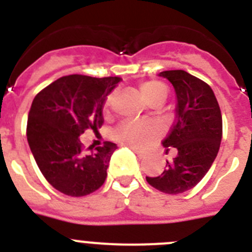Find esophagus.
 I'll use <instances>...</instances> for the list:
<instances>
[{
  "instance_id": "esophagus-1",
  "label": "esophagus",
  "mask_w": 252,
  "mask_h": 252,
  "mask_svg": "<svg viewBox=\"0 0 252 252\" xmlns=\"http://www.w3.org/2000/svg\"><path fill=\"white\" fill-rule=\"evenodd\" d=\"M131 150H132L133 153L136 154V155H137V157H139V158H144V157H145V155H146L145 151L139 150V149H131Z\"/></svg>"
}]
</instances>
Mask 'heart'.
Returning <instances> with one entry per match:
<instances>
[{"mask_svg": "<svg viewBox=\"0 0 252 252\" xmlns=\"http://www.w3.org/2000/svg\"><path fill=\"white\" fill-rule=\"evenodd\" d=\"M140 92L142 97L153 106L154 103H162L166 98L165 86L157 81H146L140 84ZM113 97L107 99V106H110ZM161 136V128L154 122H121L112 132L115 141L131 149H144L153 141Z\"/></svg>", "mask_w": 252, "mask_h": 252, "instance_id": "1", "label": "heart"}]
</instances>
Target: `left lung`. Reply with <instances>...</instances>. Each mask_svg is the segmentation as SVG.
Returning <instances> with one entry per match:
<instances>
[{"instance_id": "obj_1", "label": "left lung", "mask_w": 252, "mask_h": 252, "mask_svg": "<svg viewBox=\"0 0 252 252\" xmlns=\"http://www.w3.org/2000/svg\"><path fill=\"white\" fill-rule=\"evenodd\" d=\"M177 95V120L162 146L178 150L158 177L148 183L166 194H179L197 186L217 157L222 140V115L212 88L184 70H165Z\"/></svg>"}]
</instances>
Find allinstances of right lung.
I'll list each match as a JSON object with an SVG mask.
<instances>
[{
	"label": "right lung",
	"instance_id": "obj_1",
	"mask_svg": "<svg viewBox=\"0 0 252 252\" xmlns=\"http://www.w3.org/2000/svg\"><path fill=\"white\" fill-rule=\"evenodd\" d=\"M120 79L66 75L32 101L26 132L29 146L40 171L59 192L83 197L104 183L117 145L106 141L102 148L91 146V153H86L78 137L87 128L98 131L104 101Z\"/></svg>",
	"mask_w": 252,
	"mask_h": 252
}]
</instances>
